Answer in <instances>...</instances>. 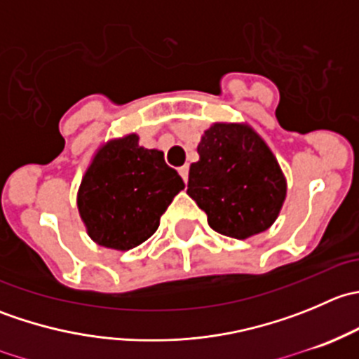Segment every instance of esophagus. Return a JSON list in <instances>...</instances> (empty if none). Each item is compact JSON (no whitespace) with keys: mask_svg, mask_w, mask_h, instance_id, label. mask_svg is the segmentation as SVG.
<instances>
[{"mask_svg":"<svg viewBox=\"0 0 359 359\" xmlns=\"http://www.w3.org/2000/svg\"><path fill=\"white\" fill-rule=\"evenodd\" d=\"M179 173H180V177L184 179V182H187V179H189V166H187V165L180 166Z\"/></svg>","mask_w":359,"mask_h":359,"instance_id":"esophagus-1","label":"esophagus"}]
</instances>
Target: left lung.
Segmentation results:
<instances>
[{
    "instance_id": "left-lung-1",
    "label": "left lung",
    "mask_w": 359,
    "mask_h": 359,
    "mask_svg": "<svg viewBox=\"0 0 359 359\" xmlns=\"http://www.w3.org/2000/svg\"><path fill=\"white\" fill-rule=\"evenodd\" d=\"M187 194L224 236L267 231L287 198V179L266 140L247 123H213L198 144Z\"/></svg>"
}]
</instances>
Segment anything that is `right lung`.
<instances>
[{
    "mask_svg": "<svg viewBox=\"0 0 359 359\" xmlns=\"http://www.w3.org/2000/svg\"><path fill=\"white\" fill-rule=\"evenodd\" d=\"M184 180L158 149L128 133L99 147L78 189V210L97 245L126 252L156 233L159 219Z\"/></svg>",
    "mask_w": 359,
    "mask_h": 359,
    "instance_id": "1",
    "label": "right lung"
}]
</instances>
